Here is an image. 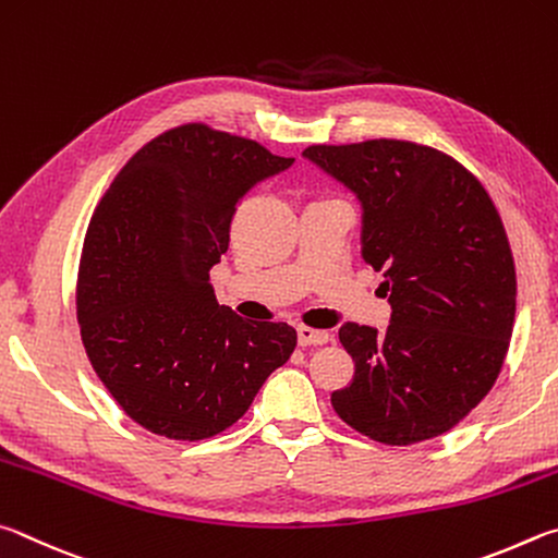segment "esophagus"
Segmentation results:
<instances>
[{
    "instance_id": "obj_1",
    "label": "esophagus",
    "mask_w": 558,
    "mask_h": 558,
    "mask_svg": "<svg viewBox=\"0 0 558 558\" xmlns=\"http://www.w3.org/2000/svg\"><path fill=\"white\" fill-rule=\"evenodd\" d=\"M328 340H330V333H326V330L299 326V343L304 345V348H308V345H326Z\"/></svg>"
}]
</instances>
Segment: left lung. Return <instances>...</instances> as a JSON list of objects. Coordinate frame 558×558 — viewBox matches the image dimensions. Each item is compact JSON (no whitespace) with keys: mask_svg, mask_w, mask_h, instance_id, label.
<instances>
[{"mask_svg":"<svg viewBox=\"0 0 558 558\" xmlns=\"http://www.w3.org/2000/svg\"><path fill=\"white\" fill-rule=\"evenodd\" d=\"M304 156L357 195L363 259L383 271L392 304L383 336L338 330L355 375L330 404L377 444L451 432L490 392L510 348L517 274L500 213L463 163L432 146L369 140Z\"/></svg>","mask_w":558,"mask_h":558,"instance_id":"obj_1","label":"left lung"}]
</instances>
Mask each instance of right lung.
<instances>
[{
  "instance_id": "obj_1",
  "label": "right lung",
  "mask_w": 558,
  "mask_h": 558,
  "mask_svg": "<svg viewBox=\"0 0 558 558\" xmlns=\"http://www.w3.org/2000/svg\"><path fill=\"white\" fill-rule=\"evenodd\" d=\"M291 163L244 136L181 124L144 144L95 208L77 324L97 377L146 432L173 441L225 432L294 353V328L250 324L210 284L238 203Z\"/></svg>"
}]
</instances>
